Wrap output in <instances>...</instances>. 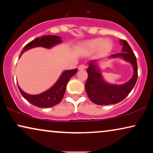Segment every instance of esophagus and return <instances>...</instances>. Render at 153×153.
<instances>
[{
	"instance_id": "esophagus-1",
	"label": "esophagus",
	"mask_w": 153,
	"mask_h": 153,
	"mask_svg": "<svg viewBox=\"0 0 153 153\" xmlns=\"http://www.w3.org/2000/svg\"><path fill=\"white\" fill-rule=\"evenodd\" d=\"M85 68H86V67H85V65H81L79 66L78 69L79 70H84V69H85Z\"/></svg>"
}]
</instances>
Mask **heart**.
<instances>
[{
  "instance_id": "obj_1",
  "label": "heart",
  "mask_w": 153,
  "mask_h": 153,
  "mask_svg": "<svg viewBox=\"0 0 153 153\" xmlns=\"http://www.w3.org/2000/svg\"><path fill=\"white\" fill-rule=\"evenodd\" d=\"M113 46L114 43L109 39L95 38L90 39L83 43L82 49L88 53H94L99 49L100 53H104L110 51Z\"/></svg>"
}]
</instances>
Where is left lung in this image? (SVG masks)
Instances as JSON below:
<instances>
[{
  "label": "left lung",
  "mask_w": 153,
  "mask_h": 153,
  "mask_svg": "<svg viewBox=\"0 0 153 153\" xmlns=\"http://www.w3.org/2000/svg\"><path fill=\"white\" fill-rule=\"evenodd\" d=\"M122 52L113 54L108 58H119L128 62L132 65L133 75L127 82L120 85L113 84L104 80L100 68V60H93L88 62L87 68L88 79L85 90L91 102L99 105H109L118 103L125 99L131 91L138 77L137 58L127 41L120 39Z\"/></svg>",
  "instance_id": "left-lung-1"
}]
</instances>
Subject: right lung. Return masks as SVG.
Here are the masks:
<instances>
[{"mask_svg": "<svg viewBox=\"0 0 153 153\" xmlns=\"http://www.w3.org/2000/svg\"><path fill=\"white\" fill-rule=\"evenodd\" d=\"M61 37L57 35H45L33 39L25 46L22 49L19 58L25 51L35 47L51 49L62 43ZM77 69L65 70L62 72L57 81L49 89L38 95H30L23 91L18 85L19 90L23 97L33 105L39 108H49L58 104L63 98L66 86L71 77L76 74Z\"/></svg>", "mask_w": 153, "mask_h": 153, "instance_id": "obj_1", "label": "right lung"}]
</instances>
